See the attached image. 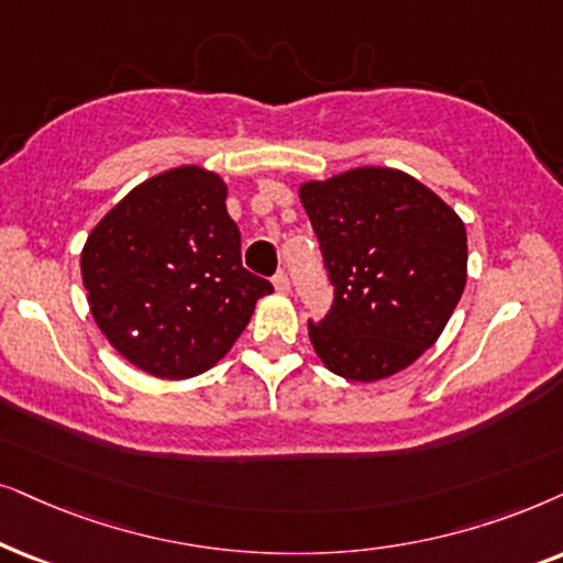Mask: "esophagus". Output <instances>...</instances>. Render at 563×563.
Masks as SVG:
<instances>
[{
	"instance_id": "34e87169",
	"label": "esophagus",
	"mask_w": 563,
	"mask_h": 563,
	"mask_svg": "<svg viewBox=\"0 0 563 563\" xmlns=\"http://www.w3.org/2000/svg\"><path fill=\"white\" fill-rule=\"evenodd\" d=\"M273 286H275V290H280V294H288L290 277H288L286 269H277V273L273 275Z\"/></svg>"
}]
</instances>
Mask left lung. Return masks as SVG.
Segmentation results:
<instances>
[{"mask_svg": "<svg viewBox=\"0 0 563 563\" xmlns=\"http://www.w3.org/2000/svg\"><path fill=\"white\" fill-rule=\"evenodd\" d=\"M301 203L334 290L309 319L317 355L336 376H394L432 347L466 286V227L399 169L360 167L306 183Z\"/></svg>", "mask_w": 563, "mask_h": 563, "instance_id": "obj_1", "label": "left lung"}]
</instances>
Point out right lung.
Wrapping results in <instances>:
<instances>
[{
  "label": "right lung",
  "instance_id": "obj_1",
  "mask_svg": "<svg viewBox=\"0 0 563 563\" xmlns=\"http://www.w3.org/2000/svg\"><path fill=\"white\" fill-rule=\"evenodd\" d=\"M81 277L102 334L156 378L219 363L273 290L242 265L223 179L198 167L133 187L87 236Z\"/></svg>",
  "mask_w": 563,
  "mask_h": 563
}]
</instances>
